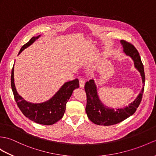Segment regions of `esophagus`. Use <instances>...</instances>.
<instances>
[{
  "instance_id": "obj_1",
  "label": "esophagus",
  "mask_w": 156,
  "mask_h": 156,
  "mask_svg": "<svg viewBox=\"0 0 156 156\" xmlns=\"http://www.w3.org/2000/svg\"><path fill=\"white\" fill-rule=\"evenodd\" d=\"M79 84H80V88H84L85 82H84V80H83V79H80Z\"/></svg>"
}]
</instances>
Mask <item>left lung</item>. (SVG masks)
Masks as SVG:
<instances>
[{
	"mask_svg": "<svg viewBox=\"0 0 156 156\" xmlns=\"http://www.w3.org/2000/svg\"><path fill=\"white\" fill-rule=\"evenodd\" d=\"M120 42L123 46V50L124 53L132 58L136 68L140 72L144 86L139 95L134 101H133V102L128 105V106L114 109L106 106L101 102L98 95L97 88L94 80H90L89 82H87L84 86L87 96L86 112L90 120L97 125L111 126L124 121V119L135 113L142 101L145 85L144 65L141 60L139 52L134 46L124 40L121 41Z\"/></svg>",
	"mask_w": 156,
	"mask_h": 156,
	"instance_id": "8db88e82",
	"label": "left lung"
}]
</instances>
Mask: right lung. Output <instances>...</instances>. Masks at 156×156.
<instances>
[{"instance_id": "obj_1", "label": "right lung", "mask_w": 156, "mask_h": 156, "mask_svg": "<svg viewBox=\"0 0 156 156\" xmlns=\"http://www.w3.org/2000/svg\"><path fill=\"white\" fill-rule=\"evenodd\" d=\"M41 35L32 37L30 41L22 46L19 54L25 48L34 42ZM11 88L14 100L18 107L25 116L37 124L52 125L63 117L66 110V104L70 99L74 90L79 88L78 79L67 82L62 85L54 96L46 102L34 104L27 102L18 94L14 81V66L11 72Z\"/></svg>"}]
</instances>
